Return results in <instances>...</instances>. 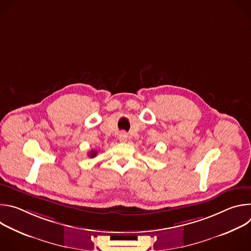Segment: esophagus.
I'll use <instances>...</instances> for the list:
<instances>
[{"instance_id": "34e87169", "label": "esophagus", "mask_w": 251, "mask_h": 251, "mask_svg": "<svg viewBox=\"0 0 251 251\" xmlns=\"http://www.w3.org/2000/svg\"><path fill=\"white\" fill-rule=\"evenodd\" d=\"M119 141L122 142V143H125L127 140H128V135L125 133V132H122L119 134Z\"/></svg>"}]
</instances>
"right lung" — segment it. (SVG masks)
Segmentation results:
<instances>
[{
    "mask_svg": "<svg viewBox=\"0 0 251 251\" xmlns=\"http://www.w3.org/2000/svg\"><path fill=\"white\" fill-rule=\"evenodd\" d=\"M96 155H97V152H96L95 150H92V151H90V152L88 153V156H89L90 158H94Z\"/></svg>",
    "mask_w": 251,
    "mask_h": 251,
    "instance_id": "right-lung-1",
    "label": "right lung"
}]
</instances>
